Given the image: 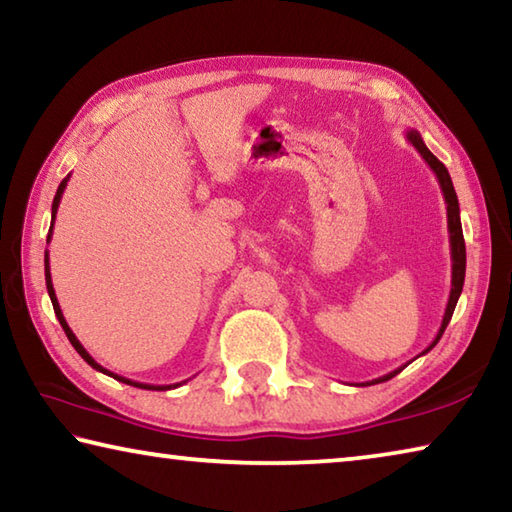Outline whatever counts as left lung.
Returning <instances> with one entry per match:
<instances>
[{"instance_id": "8db88e82", "label": "left lung", "mask_w": 512, "mask_h": 512, "mask_svg": "<svg viewBox=\"0 0 512 512\" xmlns=\"http://www.w3.org/2000/svg\"><path fill=\"white\" fill-rule=\"evenodd\" d=\"M406 140H409L418 153L422 155V160L429 164L431 171L436 173L438 178V185L443 189V198H445V205H447V230H449V250H452V289H449V300H447V307H445V316H443V323H440V329L436 334V339L431 341V345L422 354H427L433 345L440 341V336H443L445 327L449 325V320H452V314L456 309V302L461 298V291H463V282H465V239H463V228H461V210H458V198L454 192V185H452V178H449V171L443 162H440L436 155H433L427 144L422 142V137L418 131H406ZM420 354V357H422ZM402 368H395L393 372H388L384 377H377L372 381H361L357 386H372V384H381V381H388L393 379L397 372H402Z\"/></svg>"}]
</instances>
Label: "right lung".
I'll list each match as a JSON object with an SVG mask.
<instances>
[{"instance_id": "right-lung-1", "label": "right lung", "mask_w": 512, "mask_h": 512, "mask_svg": "<svg viewBox=\"0 0 512 512\" xmlns=\"http://www.w3.org/2000/svg\"><path fill=\"white\" fill-rule=\"evenodd\" d=\"M67 180H69V176L67 178H63V183L58 185V189H56V196H54V203H51V228H49V235H47V244H49V239H51V230H54V221H56V212H58V205H60V198H63V192H65V187H67ZM45 280H47V291H49V298H51V305H54V311H56V318H58V323H60V327L65 329V334H67V339H69V343L74 345V350L81 354V357L90 363V366L94 368V370H99V372H103V375H108V377H112V379H117V381H124V384H128V386H135V388H144V391H171V388H178L180 384H169V386H153V384H142V381H133V379H126V377H121V375H115V372H110V370H106L101 366V363H97L94 361L92 357H90V352L83 348L81 345V341L76 339L74 336V332L72 329H69V325H67V320H65V316H63V311H60V305H58V298H56V291H54V284H51V271H49V253L45 250Z\"/></svg>"}]
</instances>
